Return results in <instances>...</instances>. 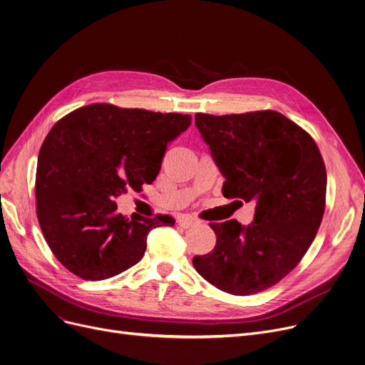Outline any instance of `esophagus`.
<instances>
[{"label": "esophagus", "mask_w": 365, "mask_h": 365, "mask_svg": "<svg viewBox=\"0 0 365 365\" xmlns=\"http://www.w3.org/2000/svg\"><path fill=\"white\" fill-rule=\"evenodd\" d=\"M195 223H197V222H195L194 219H190V217H187V216H182V217H179V220H178V225H179L182 229L192 227Z\"/></svg>", "instance_id": "1"}]
</instances>
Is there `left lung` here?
<instances>
[{
    "mask_svg": "<svg viewBox=\"0 0 365 365\" xmlns=\"http://www.w3.org/2000/svg\"><path fill=\"white\" fill-rule=\"evenodd\" d=\"M195 125L225 178L223 197L256 202L252 225L210 223L216 245L194 257L195 269L235 296L269 289L294 269L321 225L327 173L319 149L277 110L195 113Z\"/></svg>",
    "mask_w": 365,
    "mask_h": 365,
    "instance_id": "obj_1",
    "label": "left lung"
}]
</instances>
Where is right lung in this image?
Wrapping results in <instances>:
<instances>
[{"label":"right lung","instance_id":"add662e5","mask_svg":"<svg viewBox=\"0 0 365 365\" xmlns=\"http://www.w3.org/2000/svg\"><path fill=\"white\" fill-rule=\"evenodd\" d=\"M190 125L189 115L93 103L68 113L38 153L36 216L44 238L68 271L101 281L145 255L150 229L175 219L125 217L113 200L160 173L167 145Z\"/></svg>","mask_w":365,"mask_h":365}]
</instances>
